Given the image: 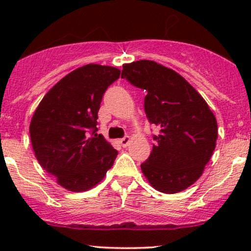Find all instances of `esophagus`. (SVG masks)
I'll list each match as a JSON object with an SVG mask.
<instances>
[{
	"instance_id": "obj_1",
	"label": "esophagus",
	"mask_w": 251,
	"mask_h": 251,
	"mask_svg": "<svg viewBox=\"0 0 251 251\" xmlns=\"http://www.w3.org/2000/svg\"><path fill=\"white\" fill-rule=\"evenodd\" d=\"M129 142H131V138H129L128 135H126V137H124L123 139H120V140H119L120 145H122L123 148H126V146H127L128 144H129Z\"/></svg>"
}]
</instances>
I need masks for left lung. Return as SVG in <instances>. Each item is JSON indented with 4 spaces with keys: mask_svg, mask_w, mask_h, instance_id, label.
<instances>
[{
    "mask_svg": "<svg viewBox=\"0 0 251 251\" xmlns=\"http://www.w3.org/2000/svg\"><path fill=\"white\" fill-rule=\"evenodd\" d=\"M122 77L146 92V117L159 128L149 159L140 165L144 176L164 194L183 191L201 177L216 148L214 113L183 76L154 61L124 65Z\"/></svg>",
    "mask_w": 251,
    "mask_h": 251,
    "instance_id": "8db88e82",
    "label": "left lung"
}]
</instances>
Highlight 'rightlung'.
Returning <instances> with one entry per match:
<instances>
[{"instance_id": "obj_1", "label": "right lung", "mask_w": 251, "mask_h": 251, "mask_svg": "<svg viewBox=\"0 0 251 251\" xmlns=\"http://www.w3.org/2000/svg\"><path fill=\"white\" fill-rule=\"evenodd\" d=\"M120 71L96 63L62 77L43 97L31 118L29 133L40 165L73 192L92 189L105 177L118 151L98 134L102 96Z\"/></svg>"}]
</instances>
